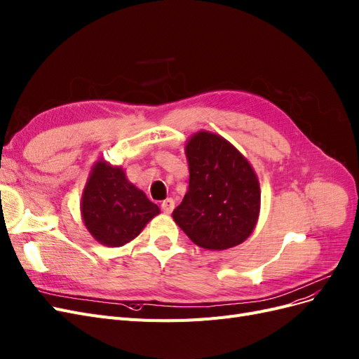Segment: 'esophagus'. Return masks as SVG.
Returning a JSON list of instances; mask_svg holds the SVG:
<instances>
[{
	"instance_id": "obj_1",
	"label": "esophagus",
	"mask_w": 359,
	"mask_h": 359,
	"mask_svg": "<svg viewBox=\"0 0 359 359\" xmlns=\"http://www.w3.org/2000/svg\"><path fill=\"white\" fill-rule=\"evenodd\" d=\"M161 209H163V212L165 215H170L172 212V209H175V201H172V198L164 200L163 203H161Z\"/></svg>"
}]
</instances>
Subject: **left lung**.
<instances>
[{
    "mask_svg": "<svg viewBox=\"0 0 359 359\" xmlns=\"http://www.w3.org/2000/svg\"><path fill=\"white\" fill-rule=\"evenodd\" d=\"M184 154L189 188L172 212L175 222L196 246L224 250L245 241L257 225L259 182L249 161L224 137L200 131Z\"/></svg>",
    "mask_w": 359,
    "mask_h": 359,
    "instance_id": "left-lung-1",
    "label": "left lung"
}]
</instances>
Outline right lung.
<instances>
[{
    "mask_svg": "<svg viewBox=\"0 0 359 359\" xmlns=\"http://www.w3.org/2000/svg\"><path fill=\"white\" fill-rule=\"evenodd\" d=\"M80 212L92 237L104 246L119 248L142 233L159 215V207L126 179L123 168L100 159L90 170Z\"/></svg>",
    "mask_w": 359,
    "mask_h": 359,
    "instance_id": "obj_1",
    "label": "right lung"
}]
</instances>
